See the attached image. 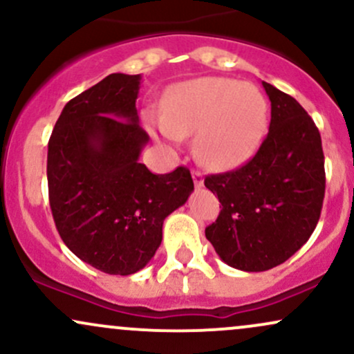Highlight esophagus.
Instances as JSON below:
<instances>
[{"label": "esophagus", "mask_w": 354, "mask_h": 354, "mask_svg": "<svg viewBox=\"0 0 354 354\" xmlns=\"http://www.w3.org/2000/svg\"><path fill=\"white\" fill-rule=\"evenodd\" d=\"M193 181H194V186H196L198 189L203 188V183H205V178H203V174L200 171H193Z\"/></svg>", "instance_id": "esophagus-1"}]
</instances>
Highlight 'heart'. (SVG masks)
<instances>
[{"instance_id": "obj_1", "label": "heart", "mask_w": 354, "mask_h": 354, "mask_svg": "<svg viewBox=\"0 0 354 354\" xmlns=\"http://www.w3.org/2000/svg\"><path fill=\"white\" fill-rule=\"evenodd\" d=\"M268 124V100L254 84L216 76L178 84L166 96L163 118L151 120L153 131L173 146L196 135V156L213 169L234 168L253 158Z\"/></svg>"}]
</instances>
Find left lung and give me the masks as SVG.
Returning a JSON list of instances; mask_svg holds the SVG:
<instances>
[{
    "label": "left lung",
    "mask_w": 354,
    "mask_h": 354,
    "mask_svg": "<svg viewBox=\"0 0 354 354\" xmlns=\"http://www.w3.org/2000/svg\"><path fill=\"white\" fill-rule=\"evenodd\" d=\"M271 101L268 136L253 160L206 176L223 209L206 238L231 268L258 273L281 265L310 239L324 198V154L315 121L263 81Z\"/></svg>",
    "instance_id": "8db88e82"
}]
</instances>
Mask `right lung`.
I'll use <instances>...</instances> for the list:
<instances>
[{"mask_svg": "<svg viewBox=\"0 0 354 354\" xmlns=\"http://www.w3.org/2000/svg\"><path fill=\"white\" fill-rule=\"evenodd\" d=\"M141 75L113 73L68 101L48 143L50 206L61 239L96 270L128 276L151 261L163 221L194 185L180 166L154 174L140 163Z\"/></svg>", "mask_w": 354, "mask_h": 354, "instance_id": "1", "label": "right lung"}]
</instances>
